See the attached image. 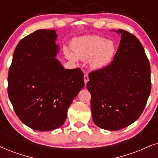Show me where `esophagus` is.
Returning a JSON list of instances; mask_svg holds the SVG:
<instances>
[{
    "label": "esophagus",
    "mask_w": 158,
    "mask_h": 158,
    "mask_svg": "<svg viewBox=\"0 0 158 158\" xmlns=\"http://www.w3.org/2000/svg\"><path fill=\"white\" fill-rule=\"evenodd\" d=\"M84 81H85V85H87V81H89L88 75H87V74H85V76H84Z\"/></svg>",
    "instance_id": "esophagus-1"
}]
</instances>
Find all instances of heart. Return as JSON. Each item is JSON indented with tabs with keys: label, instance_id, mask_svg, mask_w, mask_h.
Listing matches in <instances>:
<instances>
[{
	"label": "heart",
	"instance_id": "1",
	"mask_svg": "<svg viewBox=\"0 0 158 158\" xmlns=\"http://www.w3.org/2000/svg\"><path fill=\"white\" fill-rule=\"evenodd\" d=\"M73 52L68 47L63 52L67 59L77 63L78 59L88 60L89 68L101 71L112 63L116 54V45L111 40L98 35H86L75 39L71 44Z\"/></svg>",
	"mask_w": 158,
	"mask_h": 158
}]
</instances>
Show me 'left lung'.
<instances>
[{"mask_svg":"<svg viewBox=\"0 0 158 158\" xmlns=\"http://www.w3.org/2000/svg\"><path fill=\"white\" fill-rule=\"evenodd\" d=\"M121 35L112 63L89 74L94 123L107 131H117L134 123L142 114L151 92L150 65L139 40L128 32Z\"/></svg>","mask_w":158,"mask_h":158,"instance_id":"left-lung-1","label":"left lung"}]
</instances>
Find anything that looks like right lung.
Instances as JSON below:
<instances>
[{
    "instance_id": "add662e5",
    "label": "right lung",
    "mask_w": 158,
    "mask_h": 158,
    "mask_svg": "<svg viewBox=\"0 0 158 158\" xmlns=\"http://www.w3.org/2000/svg\"><path fill=\"white\" fill-rule=\"evenodd\" d=\"M55 30H38L18 43L8 76V95L19 119L31 128L51 131L66 119L85 86L80 69H65L57 55Z\"/></svg>"
}]
</instances>
